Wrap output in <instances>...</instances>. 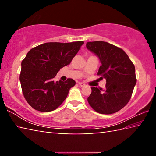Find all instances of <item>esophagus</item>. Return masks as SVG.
<instances>
[{"label":"esophagus","instance_id":"obj_1","mask_svg":"<svg viewBox=\"0 0 156 156\" xmlns=\"http://www.w3.org/2000/svg\"><path fill=\"white\" fill-rule=\"evenodd\" d=\"M78 84L81 87H84V86H85V84L83 83H78Z\"/></svg>","mask_w":156,"mask_h":156}]
</instances>
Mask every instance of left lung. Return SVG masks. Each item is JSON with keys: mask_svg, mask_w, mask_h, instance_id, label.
<instances>
[{"mask_svg": "<svg viewBox=\"0 0 156 156\" xmlns=\"http://www.w3.org/2000/svg\"><path fill=\"white\" fill-rule=\"evenodd\" d=\"M86 46L98 56L101 65L98 75L107 82L105 89L91 87L89 104L102 114L117 112L131 98L137 81L135 66L122 49L107 42H87Z\"/></svg>", "mask_w": 156, "mask_h": 156, "instance_id": "obj_1", "label": "left lung"}]
</instances>
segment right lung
<instances>
[{
    "instance_id": "obj_1",
    "label": "right lung",
    "mask_w": 156,
    "mask_h": 156,
    "mask_svg": "<svg viewBox=\"0 0 156 156\" xmlns=\"http://www.w3.org/2000/svg\"><path fill=\"white\" fill-rule=\"evenodd\" d=\"M83 44L46 43L27 53L21 63L20 81L23 96L31 107L49 112L64 102L76 82L72 78L55 82L54 78L60 69L70 64Z\"/></svg>"
}]
</instances>
